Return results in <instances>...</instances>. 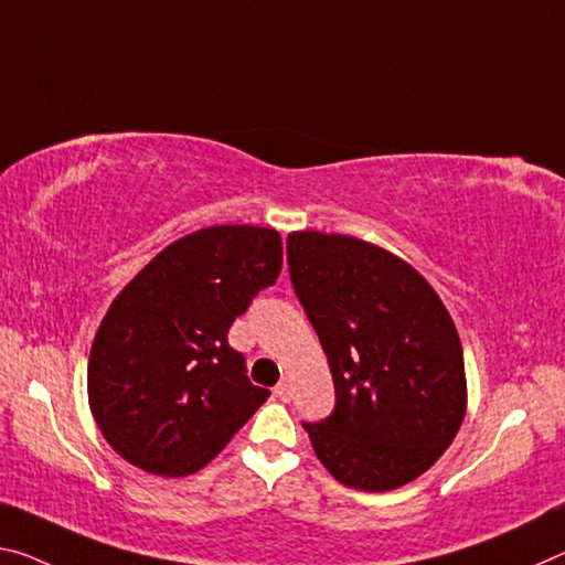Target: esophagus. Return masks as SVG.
<instances>
[{
  "label": "esophagus",
  "instance_id": "obj_1",
  "mask_svg": "<svg viewBox=\"0 0 565 565\" xmlns=\"http://www.w3.org/2000/svg\"><path fill=\"white\" fill-rule=\"evenodd\" d=\"M274 395L279 397V399H284V402L289 399V397H291V382H289V380H281V382L274 387Z\"/></svg>",
  "mask_w": 565,
  "mask_h": 565
}]
</instances>
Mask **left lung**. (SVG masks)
Returning a JSON list of instances; mask_svg holds the SVG:
<instances>
[{
	"mask_svg": "<svg viewBox=\"0 0 565 565\" xmlns=\"http://www.w3.org/2000/svg\"><path fill=\"white\" fill-rule=\"evenodd\" d=\"M294 291L324 349L337 405L303 423L342 486H407L450 447L468 407L462 344L433 286L399 256L354 236L294 231Z\"/></svg>",
	"mask_w": 565,
	"mask_h": 565,
	"instance_id": "obj_1",
	"label": "left lung"
}]
</instances>
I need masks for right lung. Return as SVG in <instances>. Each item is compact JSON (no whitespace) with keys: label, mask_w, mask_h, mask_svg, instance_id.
Here are the masks:
<instances>
[{"label":"right lung","mask_w":565,"mask_h":565,"mask_svg":"<svg viewBox=\"0 0 565 565\" xmlns=\"http://www.w3.org/2000/svg\"><path fill=\"white\" fill-rule=\"evenodd\" d=\"M281 274V236L209 226L160 250L115 297L87 364L89 409L120 458L183 478L226 447L268 390L228 329Z\"/></svg>","instance_id":"add662e5"}]
</instances>
